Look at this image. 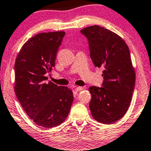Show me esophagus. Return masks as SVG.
Segmentation results:
<instances>
[{
    "mask_svg": "<svg viewBox=\"0 0 151 151\" xmlns=\"http://www.w3.org/2000/svg\"><path fill=\"white\" fill-rule=\"evenodd\" d=\"M83 89V87H80V86H78V87H76L75 88V91H76V92H78V91H81V90Z\"/></svg>",
    "mask_w": 151,
    "mask_h": 151,
    "instance_id": "esophagus-1",
    "label": "esophagus"
}]
</instances>
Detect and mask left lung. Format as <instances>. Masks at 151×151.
I'll return each mask as SVG.
<instances>
[{"instance_id":"left-lung-1","label":"left lung","mask_w":151,"mask_h":151,"mask_svg":"<svg viewBox=\"0 0 151 151\" xmlns=\"http://www.w3.org/2000/svg\"><path fill=\"white\" fill-rule=\"evenodd\" d=\"M88 39L94 65L103 69L101 87L89 88V107L96 121L111 124L123 117L134 91L135 73L129 48L119 35L99 25L81 30Z\"/></svg>"}]
</instances>
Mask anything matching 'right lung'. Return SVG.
Wrapping results in <instances>:
<instances>
[{
	"label": "right lung",
	"mask_w": 151,
	"mask_h": 151,
	"mask_svg": "<svg viewBox=\"0 0 151 151\" xmlns=\"http://www.w3.org/2000/svg\"><path fill=\"white\" fill-rule=\"evenodd\" d=\"M65 33H42L30 38L15 62V93L25 113L45 128L59 126L66 119L73 94L65 86L45 83L55 66L56 53Z\"/></svg>",
	"instance_id": "add662e5"
}]
</instances>
